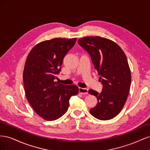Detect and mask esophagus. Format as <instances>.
<instances>
[{
    "label": "esophagus",
    "mask_w": 150,
    "mask_h": 150,
    "mask_svg": "<svg viewBox=\"0 0 150 150\" xmlns=\"http://www.w3.org/2000/svg\"><path fill=\"white\" fill-rule=\"evenodd\" d=\"M79 92L83 94H88V89L86 88H79Z\"/></svg>",
    "instance_id": "34e87169"
}]
</instances>
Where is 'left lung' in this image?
Masks as SVG:
<instances>
[{"instance_id":"8db88e82","label":"left lung","mask_w":150,"mask_h":150,"mask_svg":"<svg viewBox=\"0 0 150 150\" xmlns=\"http://www.w3.org/2000/svg\"><path fill=\"white\" fill-rule=\"evenodd\" d=\"M78 44L90 55L103 84L100 93L89 90L98 100L90 113L98 120H111L120 112L129 94L131 76L127 57L118 45L106 38L89 36L78 39Z\"/></svg>"}]
</instances>
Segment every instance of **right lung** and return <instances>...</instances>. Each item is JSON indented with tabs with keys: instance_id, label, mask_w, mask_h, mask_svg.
Here are the masks:
<instances>
[{
	"instance_id": "obj_1",
	"label": "right lung",
	"mask_w": 150,
	"mask_h": 150,
	"mask_svg": "<svg viewBox=\"0 0 150 150\" xmlns=\"http://www.w3.org/2000/svg\"><path fill=\"white\" fill-rule=\"evenodd\" d=\"M76 41V38L45 40L32 49L27 57L23 72L25 96L35 112L46 120L61 117L71 97L79 92L77 86L55 82L63 59Z\"/></svg>"
}]
</instances>
